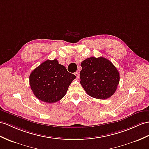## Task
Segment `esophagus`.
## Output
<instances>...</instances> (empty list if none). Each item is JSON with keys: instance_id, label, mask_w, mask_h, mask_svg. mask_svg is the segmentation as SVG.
<instances>
[{"instance_id": "obj_1", "label": "esophagus", "mask_w": 149, "mask_h": 149, "mask_svg": "<svg viewBox=\"0 0 149 149\" xmlns=\"http://www.w3.org/2000/svg\"><path fill=\"white\" fill-rule=\"evenodd\" d=\"M74 74H75L76 77H77V78H79V72H74Z\"/></svg>"}]
</instances>
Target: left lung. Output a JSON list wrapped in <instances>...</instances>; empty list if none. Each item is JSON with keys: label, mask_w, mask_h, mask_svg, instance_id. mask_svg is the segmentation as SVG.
Returning a JSON list of instances; mask_svg holds the SVG:
<instances>
[{"label": "left lung", "mask_w": 149, "mask_h": 149, "mask_svg": "<svg viewBox=\"0 0 149 149\" xmlns=\"http://www.w3.org/2000/svg\"><path fill=\"white\" fill-rule=\"evenodd\" d=\"M80 83L88 95L106 99L115 93L119 82V73L109 60L100 57H89L81 62Z\"/></svg>", "instance_id": "8db88e82"}]
</instances>
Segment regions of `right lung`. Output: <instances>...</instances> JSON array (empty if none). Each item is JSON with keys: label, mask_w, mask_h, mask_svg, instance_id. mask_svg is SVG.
<instances>
[{"label": "right lung", "mask_w": 149, "mask_h": 149, "mask_svg": "<svg viewBox=\"0 0 149 149\" xmlns=\"http://www.w3.org/2000/svg\"><path fill=\"white\" fill-rule=\"evenodd\" d=\"M76 78L57 59L47 60L30 75V85L34 95L43 102L54 103L63 98Z\"/></svg>", "instance_id": "1"}]
</instances>
